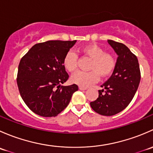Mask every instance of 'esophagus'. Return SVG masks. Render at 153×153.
Returning a JSON list of instances; mask_svg holds the SVG:
<instances>
[{
    "label": "esophagus",
    "instance_id": "1",
    "mask_svg": "<svg viewBox=\"0 0 153 153\" xmlns=\"http://www.w3.org/2000/svg\"><path fill=\"white\" fill-rule=\"evenodd\" d=\"M80 90H86L87 89V87H84V86H79Z\"/></svg>",
    "mask_w": 153,
    "mask_h": 153
}]
</instances>
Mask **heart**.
Listing matches in <instances>:
<instances>
[{
	"mask_svg": "<svg viewBox=\"0 0 153 153\" xmlns=\"http://www.w3.org/2000/svg\"><path fill=\"white\" fill-rule=\"evenodd\" d=\"M84 57L91 58L88 69L89 72L78 71L72 76V82L81 86H89L102 78L110 76L116 67V60L112 55L106 53L104 49L96 44H89L81 48ZM78 56L75 52L69 51L64 56L63 65L69 72H75L78 67Z\"/></svg>",
	"mask_w": 153,
	"mask_h": 153,
	"instance_id": "obj_1",
	"label": "heart"
}]
</instances>
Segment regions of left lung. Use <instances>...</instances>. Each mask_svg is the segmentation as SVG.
Here are the masks:
<instances>
[{
  "label": "left lung",
  "mask_w": 153,
  "mask_h": 153,
  "mask_svg": "<svg viewBox=\"0 0 153 153\" xmlns=\"http://www.w3.org/2000/svg\"><path fill=\"white\" fill-rule=\"evenodd\" d=\"M108 43L118 55L116 67L90 106L97 113L111 116L124 110L131 102L139 86L141 71L136 55L129 48L112 40Z\"/></svg>",
  "instance_id": "obj_1"
}]
</instances>
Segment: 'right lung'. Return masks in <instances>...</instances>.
Instances as JSON below:
<instances>
[{
  "instance_id": "obj_1",
  "label": "right lung",
  "mask_w": 153,
  "mask_h": 153,
  "mask_svg": "<svg viewBox=\"0 0 153 153\" xmlns=\"http://www.w3.org/2000/svg\"><path fill=\"white\" fill-rule=\"evenodd\" d=\"M76 41H48L33 46L21 59L17 75L20 94L29 109L55 117L69 104L76 84L61 86L69 78L63 60Z\"/></svg>"
}]
</instances>
